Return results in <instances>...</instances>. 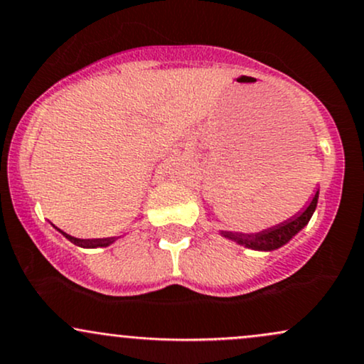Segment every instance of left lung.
Returning a JSON list of instances; mask_svg holds the SVG:
<instances>
[{"label": "left lung", "instance_id": "8db88e82", "mask_svg": "<svg viewBox=\"0 0 364 364\" xmlns=\"http://www.w3.org/2000/svg\"><path fill=\"white\" fill-rule=\"evenodd\" d=\"M316 202H318V191H316L315 196H313L311 203L306 207V210L301 212L299 215H296L294 219L286 220L284 224L275 225L272 229H267V231L258 232V235L253 236H245V235H232V232H224L225 237H231V240H236L237 243L246 245L248 248L253 250H265V252H270V250L279 248V246L286 245L287 241L291 240L299 229H303L304 225L310 223L313 212L316 208Z\"/></svg>", "mask_w": 364, "mask_h": 364}]
</instances>
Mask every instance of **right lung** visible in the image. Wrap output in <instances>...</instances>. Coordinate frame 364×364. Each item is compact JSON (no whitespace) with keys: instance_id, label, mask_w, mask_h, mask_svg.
Instances as JSON below:
<instances>
[{"instance_id":"add662e5","label":"right lung","mask_w":364,"mask_h":364,"mask_svg":"<svg viewBox=\"0 0 364 364\" xmlns=\"http://www.w3.org/2000/svg\"><path fill=\"white\" fill-rule=\"evenodd\" d=\"M63 236L68 237V240L72 241V243H75V245L83 246V248H97V246H107V245H111L112 241H114V240H112V237H104V240H78V237H73V236L66 235V232H63Z\"/></svg>"}]
</instances>
